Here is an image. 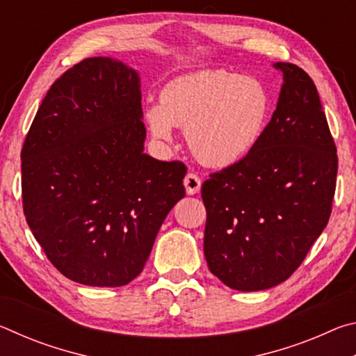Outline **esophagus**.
Listing matches in <instances>:
<instances>
[{"label": "esophagus", "instance_id": "esophagus-1", "mask_svg": "<svg viewBox=\"0 0 356 356\" xmlns=\"http://www.w3.org/2000/svg\"><path fill=\"white\" fill-rule=\"evenodd\" d=\"M184 185H185L186 195H196V193L201 190V179L197 177L196 174L188 172L184 179Z\"/></svg>", "mask_w": 356, "mask_h": 356}]
</instances>
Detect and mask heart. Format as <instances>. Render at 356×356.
Segmentation results:
<instances>
[{
    "label": "heart",
    "instance_id": "b5f03b06",
    "mask_svg": "<svg viewBox=\"0 0 356 356\" xmlns=\"http://www.w3.org/2000/svg\"><path fill=\"white\" fill-rule=\"evenodd\" d=\"M270 116V95L261 81L225 70H201L174 78L161 89L160 105L144 119L156 141L171 144L174 125L185 129L201 163L229 168L261 141Z\"/></svg>",
    "mask_w": 356,
    "mask_h": 356
}]
</instances>
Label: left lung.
<instances>
[{
	"label": "left lung",
	"mask_w": 356,
	"mask_h": 356,
	"mask_svg": "<svg viewBox=\"0 0 356 356\" xmlns=\"http://www.w3.org/2000/svg\"><path fill=\"white\" fill-rule=\"evenodd\" d=\"M282 86L254 150L202 184L204 254L227 287L256 292L286 281L327 226L337 155L316 84L275 63Z\"/></svg>",
	"instance_id": "left-lung-1"
}]
</instances>
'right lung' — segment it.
Listing matches in <instances>:
<instances>
[{
	"instance_id": "right-lung-1",
	"label": "right lung",
	"mask_w": 356,
	"mask_h": 356,
	"mask_svg": "<svg viewBox=\"0 0 356 356\" xmlns=\"http://www.w3.org/2000/svg\"><path fill=\"white\" fill-rule=\"evenodd\" d=\"M144 140L141 78L118 59L75 64L42 100L22 150L23 210L65 278L119 287L143 272L186 174Z\"/></svg>"
}]
</instances>
